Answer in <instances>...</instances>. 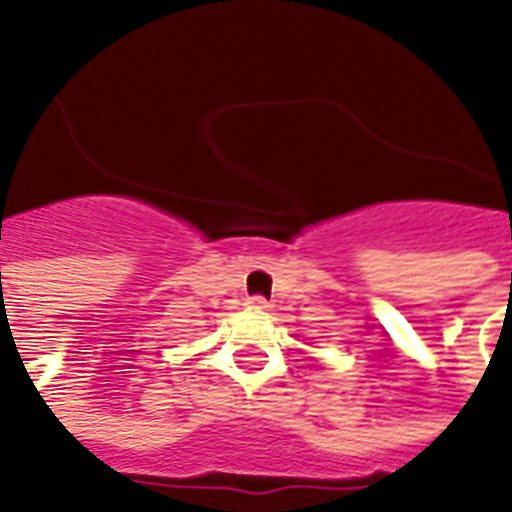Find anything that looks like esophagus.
<instances>
[{"label":"esophagus","mask_w":512,"mask_h":512,"mask_svg":"<svg viewBox=\"0 0 512 512\" xmlns=\"http://www.w3.org/2000/svg\"><path fill=\"white\" fill-rule=\"evenodd\" d=\"M268 308H271V303H268V300H265V297H260V295L249 297V300H247V311L265 313V311H268Z\"/></svg>","instance_id":"1"}]
</instances>
